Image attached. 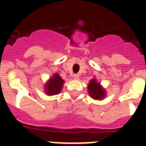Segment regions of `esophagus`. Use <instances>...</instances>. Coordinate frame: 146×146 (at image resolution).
I'll return each instance as SVG.
<instances>
[{
	"mask_svg": "<svg viewBox=\"0 0 146 146\" xmlns=\"http://www.w3.org/2000/svg\"><path fill=\"white\" fill-rule=\"evenodd\" d=\"M73 78H74V80H79V75L78 74H73Z\"/></svg>",
	"mask_w": 146,
	"mask_h": 146,
	"instance_id": "34e87169",
	"label": "esophagus"
}]
</instances>
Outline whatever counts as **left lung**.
Returning a JSON list of instances; mask_svg holds the SVG:
<instances>
[{
  "mask_svg": "<svg viewBox=\"0 0 146 146\" xmlns=\"http://www.w3.org/2000/svg\"><path fill=\"white\" fill-rule=\"evenodd\" d=\"M88 92L90 96L95 100H102L107 95L105 89L95 78L91 80L89 82L88 85Z\"/></svg>",
  "mask_w": 146,
  "mask_h": 146,
  "instance_id": "8db88e82",
  "label": "left lung"
}]
</instances>
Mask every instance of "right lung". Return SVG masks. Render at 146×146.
<instances>
[{
    "label": "right lung",
    "instance_id": "right-lung-1",
    "mask_svg": "<svg viewBox=\"0 0 146 146\" xmlns=\"http://www.w3.org/2000/svg\"><path fill=\"white\" fill-rule=\"evenodd\" d=\"M64 82L65 81L62 79L58 73H55L52 77L49 78L44 86L45 94L48 96H54L60 94L64 87Z\"/></svg>",
    "mask_w": 146,
    "mask_h": 146
}]
</instances>
